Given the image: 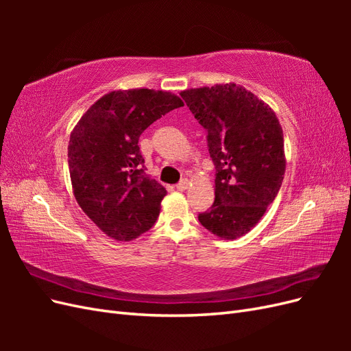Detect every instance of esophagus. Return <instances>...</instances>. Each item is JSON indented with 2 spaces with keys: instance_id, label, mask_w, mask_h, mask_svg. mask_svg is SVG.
I'll return each mask as SVG.
<instances>
[{
  "instance_id": "obj_1",
  "label": "esophagus",
  "mask_w": 351,
  "mask_h": 351,
  "mask_svg": "<svg viewBox=\"0 0 351 351\" xmlns=\"http://www.w3.org/2000/svg\"><path fill=\"white\" fill-rule=\"evenodd\" d=\"M176 187H177V190H180V192H184V190L189 187V182L187 180H182V182H180Z\"/></svg>"
}]
</instances>
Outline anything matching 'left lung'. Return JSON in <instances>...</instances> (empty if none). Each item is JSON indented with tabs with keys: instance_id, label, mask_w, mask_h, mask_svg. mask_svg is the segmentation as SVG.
<instances>
[{
	"instance_id": "1",
	"label": "left lung",
	"mask_w": 351,
	"mask_h": 351,
	"mask_svg": "<svg viewBox=\"0 0 351 351\" xmlns=\"http://www.w3.org/2000/svg\"><path fill=\"white\" fill-rule=\"evenodd\" d=\"M208 132L215 164V200L200 224L222 240H236L258 224L284 180V134L274 110L236 83L180 92Z\"/></svg>"
}]
</instances>
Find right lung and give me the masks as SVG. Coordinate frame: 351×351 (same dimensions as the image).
<instances>
[{
    "label": "right lung",
    "mask_w": 351,
    "mask_h": 351,
    "mask_svg": "<svg viewBox=\"0 0 351 351\" xmlns=\"http://www.w3.org/2000/svg\"><path fill=\"white\" fill-rule=\"evenodd\" d=\"M184 102L154 89L112 90L82 115L69 142L74 197L97 227L117 241L149 230L167 195L143 174L139 137L154 121Z\"/></svg>",
    "instance_id": "obj_1"
}]
</instances>
